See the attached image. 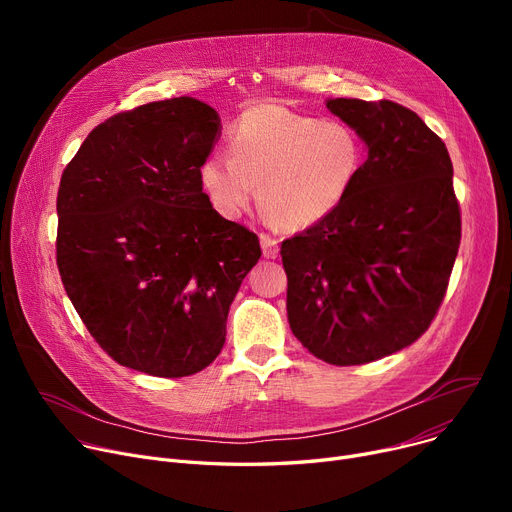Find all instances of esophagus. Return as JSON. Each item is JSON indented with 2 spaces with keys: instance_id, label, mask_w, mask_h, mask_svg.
<instances>
[{
  "instance_id": "1",
  "label": "esophagus",
  "mask_w": 512,
  "mask_h": 512,
  "mask_svg": "<svg viewBox=\"0 0 512 512\" xmlns=\"http://www.w3.org/2000/svg\"><path fill=\"white\" fill-rule=\"evenodd\" d=\"M259 238H261V249H263V255H265L267 259H274V257H278V253H280L278 240H276L274 236H270V234H261Z\"/></svg>"
}]
</instances>
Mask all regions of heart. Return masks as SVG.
Wrapping results in <instances>:
<instances>
[{"mask_svg":"<svg viewBox=\"0 0 512 512\" xmlns=\"http://www.w3.org/2000/svg\"><path fill=\"white\" fill-rule=\"evenodd\" d=\"M230 155L211 151L199 178L226 218L245 211L259 184V205L282 230H305L346 199L363 164L357 132L340 120H317L280 103H255L232 124Z\"/></svg>","mask_w":512,"mask_h":512,"instance_id":"obj_1","label":"heart"}]
</instances>
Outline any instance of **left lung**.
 <instances>
[{"mask_svg": "<svg viewBox=\"0 0 512 512\" xmlns=\"http://www.w3.org/2000/svg\"><path fill=\"white\" fill-rule=\"evenodd\" d=\"M367 145L346 199L282 242L292 334L330 365H363L432 324L461 245V207L444 141L409 107L328 99Z\"/></svg>", "mask_w": 512, "mask_h": 512, "instance_id": "8db88e82", "label": "left lung"}]
</instances>
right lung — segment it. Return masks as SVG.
Segmentation results:
<instances>
[{"mask_svg": "<svg viewBox=\"0 0 512 512\" xmlns=\"http://www.w3.org/2000/svg\"><path fill=\"white\" fill-rule=\"evenodd\" d=\"M218 134V112L199 99L145 103L95 126L60 180L66 294L107 355L155 378L213 363L261 257L257 234L203 193L199 168Z\"/></svg>", "mask_w": 512, "mask_h": 512, "instance_id": "obj_1", "label": "right lung"}]
</instances>
